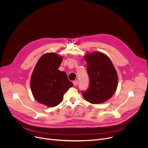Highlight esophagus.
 I'll return each mask as SVG.
<instances>
[{"label":"esophagus","instance_id":"34e87169","mask_svg":"<svg viewBox=\"0 0 148 148\" xmlns=\"http://www.w3.org/2000/svg\"><path fill=\"white\" fill-rule=\"evenodd\" d=\"M73 84L74 85H77V84H78V81L77 80H75L73 82Z\"/></svg>","mask_w":148,"mask_h":148}]
</instances>
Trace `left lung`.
Listing matches in <instances>:
<instances>
[{"instance_id":"obj_1","label":"left lung","mask_w":148,"mask_h":148,"mask_svg":"<svg viewBox=\"0 0 148 148\" xmlns=\"http://www.w3.org/2000/svg\"><path fill=\"white\" fill-rule=\"evenodd\" d=\"M89 85L82 95L89 103L98 104L108 100L115 93L118 75L108 57L101 52L86 53L84 56Z\"/></svg>"}]
</instances>
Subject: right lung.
<instances>
[{"label":"right lung","mask_w":148,"mask_h":148,"mask_svg":"<svg viewBox=\"0 0 148 148\" xmlns=\"http://www.w3.org/2000/svg\"><path fill=\"white\" fill-rule=\"evenodd\" d=\"M63 57L54 53L43 54L32 72L30 86L32 94L38 103L49 107L62 103L63 95L73 86L66 72L58 68Z\"/></svg>","instance_id":"obj_1"}]
</instances>
